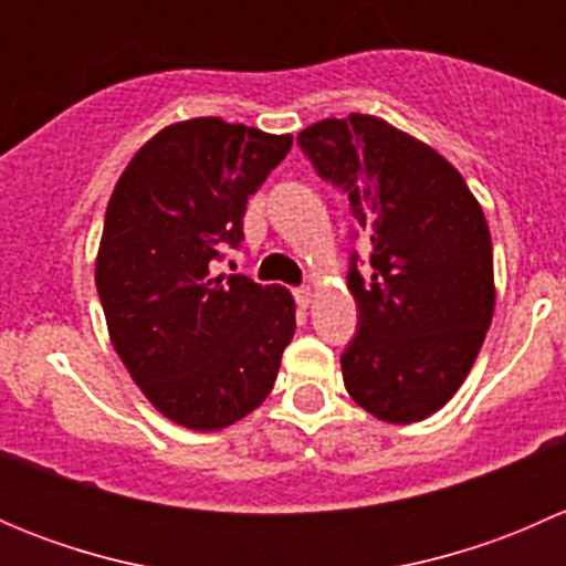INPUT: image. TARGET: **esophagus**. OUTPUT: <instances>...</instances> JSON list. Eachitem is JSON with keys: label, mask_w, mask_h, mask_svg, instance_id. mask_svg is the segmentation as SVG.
Returning <instances> with one entry per match:
<instances>
[{"label": "esophagus", "mask_w": 566, "mask_h": 566, "mask_svg": "<svg viewBox=\"0 0 566 566\" xmlns=\"http://www.w3.org/2000/svg\"><path fill=\"white\" fill-rule=\"evenodd\" d=\"M295 304H298L301 310H310L312 290L310 287H298V290H295Z\"/></svg>", "instance_id": "34e87169"}]
</instances>
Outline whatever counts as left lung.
<instances>
[{"label":"left lung","mask_w":566,"mask_h":566,"mask_svg":"<svg viewBox=\"0 0 566 566\" xmlns=\"http://www.w3.org/2000/svg\"><path fill=\"white\" fill-rule=\"evenodd\" d=\"M298 145L373 241L369 276L356 254L347 273L358 331L342 353L345 389L391 424L427 419L468 378L493 319L482 205L441 153L373 114L319 119Z\"/></svg>","instance_id":"1"}]
</instances>
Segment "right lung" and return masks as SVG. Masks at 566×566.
Returning <instances> with one entry per match:
<instances>
[{"label": "right lung", "mask_w": 566, "mask_h": 566, "mask_svg": "<svg viewBox=\"0 0 566 566\" xmlns=\"http://www.w3.org/2000/svg\"><path fill=\"white\" fill-rule=\"evenodd\" d=\"M290 147V134L182 119L142 145L108 199L95 260L108 336L142 394L188 430L260 408L295 334L290 290L213 273Z\"/></svg>", "instance_id": "add662e5"}]
</instances>
